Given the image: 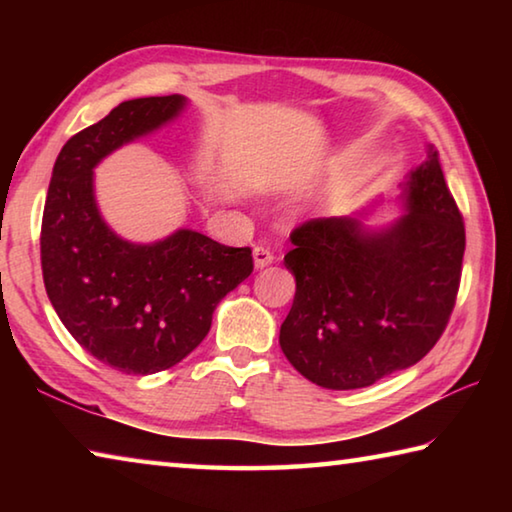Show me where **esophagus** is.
<instances>
[{
	"label": "esophagus",
	"instance_id": "esophagus-1",
	"mask_svg": "<svg viewBox=\"0 0 512 512\" xmlns=\"http://www.w3.org/2000/svg\"><path fill=\"white\" fill-rule=\"evenodd\" d=\"M253 259H255V268H264V266H268V264H273V253H271V248H266V246H255L253 248Z\"/></svg>",
	"mask_w": 512,
	"mask_h": 512
}]
</instances>
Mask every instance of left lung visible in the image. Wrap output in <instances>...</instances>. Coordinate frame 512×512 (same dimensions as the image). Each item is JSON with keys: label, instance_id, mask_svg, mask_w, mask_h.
Returning <instances> with one entry per match:
<instances>
[{"label": "left lung", "instance_id": "left-lung-1", "mask_svg": "<svg viewBox=\"0 0 512 512\" xmlns=\"http://www.w3.org/2000/svg\"><path fill=\"white\" fill-rule=\"evenodd\" d=\"M404 214L370 230L357 216L311 219L291 232L284 264L296 298L280 348L302 377L332 391L366 388L418 363L452 316L465 225L438 151L402 189Z\"/></svg>", "mask_w": 512, "mask_h": 512}]
</instances>
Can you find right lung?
I'll return each instance as SVG.
<instances>
[{
    "label": "right lung",
    "instance_id": "obj_1",
    "mask_svg": "<svg viewBox=\"0 0 512 512\" xmlns=\"http://www.w3.org/2000/svg\"><path fill=\"white\" fill-rule=\"evenodd\" d=\"M183 94L119 103L60 149L40 232L47 296L81 348L126 375H153L201 343L212 314L253 273V250L180 228L133 244L108 228L94 198V167L119 146L169 124Z\"/></svg>",
    "mask_w": 512,
    "mask_h": 512
}]
</instances>
